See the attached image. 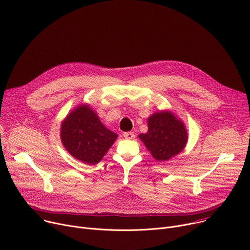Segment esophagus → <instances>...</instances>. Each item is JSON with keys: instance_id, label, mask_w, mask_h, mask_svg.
<instances>
[{"instance_id": "esophagus-1", "label": "esophagus", "mask_w": 250, "mask_h": 250, "mask_svg": "<svg viewBox=\"0 0 250 250\" xmlns=\"http://www.w3.org/2000/svg\"><path fill=\"white\" fill-rule=\"evenodd\" d=\"M124 138L126 139V140H132L134 138V133L130 132V131H127V132H125L124 133Z\"/></svg>"}]
</instances>
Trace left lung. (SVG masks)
Segmentation results:
<instances>
[{"label":"left lung","mask_w":250,"mask_h":250,"mask_svg":"<svg viewBox=\"0 0 250 250\" xmlns=\"http://www.w3.org/2000/svg\"><path fill=\"white\" fill-rule=\"evenodd\" d=\"M148 130L139 138L157 162L168 161L178 154L188 143L185 124L169 110L155 112L148 118Z\"/></svg>","instance_id":"1"}]
</instances>
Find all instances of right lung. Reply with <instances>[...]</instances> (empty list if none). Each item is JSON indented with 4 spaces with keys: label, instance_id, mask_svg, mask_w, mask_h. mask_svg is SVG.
Masks as SVG:
<instances>
[{
    "label": "right lung",
    "instance_id": "1",
    "mask_svg": "<svg viewBox=\"0 0 250 250\" xmlns=\"http://www.w3.org/2000/svg\"><path fill=\"white\" fill-rule=\"evenodd\" d=\"M117 138L118 134L107 129L87 104L70 112L61 126V140L65 149L86 165L100 163Z\"/></svg>",
    "mask_w": 250,
    "mask_h": 250
}]
</instances>
